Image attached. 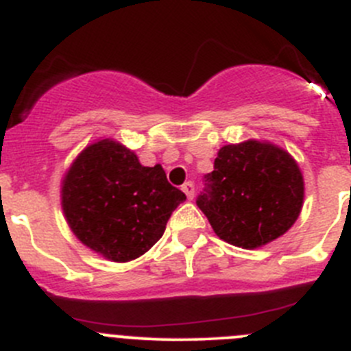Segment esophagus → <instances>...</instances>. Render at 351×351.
I'll list each match as a JSON object with an SVG mask.
<instances>
[{
  "label": "esophagus",
  "instance_id": "esophagus-1",
  "mask_svg": "<svg viewBox=\"0 0 351 351\" xmlns=\"http://www.w3.org/2000/svg\"><path fill=\"white\" fill-rule=\"evenodd\" d=\"M181 189L186 193V196H188V199H193V196H195V184H193L191 181L184 182Z\"/></svg>",
  "mask_w": 351,
  "mask_h": 351
}]
</instances>
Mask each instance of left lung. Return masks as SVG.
<instances>
[{
  "label": "left lung",
  "mask_w": 351,
  "mask_h": 351,
  "mask_svg": "<svg viewBox=\"0 0 351 351\" xmlns=\"http://www.w3.org/2000/svg\"><path fill=\"white\" fill-rule=\"evenodd\" d=\"M305 184L291 155L255 139L222 146L196 199L229 245L253 250L278 239L298 219Z\"/></svg>",
  "instance_id": "left-lung-1"
}]
</instances>
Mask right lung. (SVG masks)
<instances>
[{"mask_svg":"<svg viewBox=\"0 0 351 351\" xmlns=\"http://www.w3.org/2000/svg\"><path fill=\"white\" fill-rule=\"evenodd\" d=\"M186 199L162 165L143 167L134 152L112 139L88 146L62 182V206L82 245L113 262L148 252Z\"/></svg>","mask_w":351,"mask_h":351,"instance_id":"add662e5","label":"right lung"}]
</instances>
